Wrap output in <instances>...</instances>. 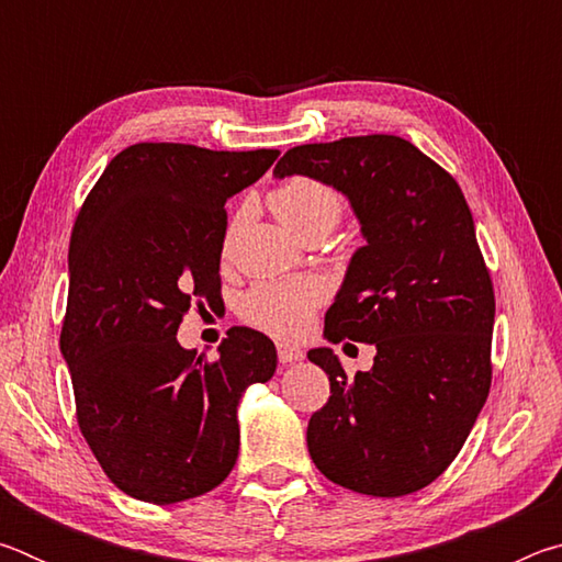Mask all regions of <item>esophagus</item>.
<instances>
[{
    "label": "esophagus",
    "instance_id": "1",
    "mask_svg": "<svg viewBox=\"0 0 562 562\" xmlns=\"http://www.w3.org/2000/svg\"><path fill=\"white\" fill-rule=\"evenodd\" d=\"M278 357H280L282 364H292V361H300L304 357V351L300 347L284 345V341H280V345H278Z\"/></svg>",
    "mask_w": 562,
    "mask_h": 562
}]
</instances>
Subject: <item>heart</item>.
I'll list each match as a JSON object with an SVG mask.
<instances>
[{
  "mask_svg": "<svg viewBox=\"0 0 562 562\" xmlns=\"http://www.w3.org/2000/svg\"><path fill=\"white\" fill-rule=\"evenodd\" d=\"M270 207L274 215L302 240L327 235L337 227L345 213L339 193L317 178L292 176L270 190ZM327 297V288L319 278L268 280L252 284L240 300V317L274 337H297L310 325L315 312Z\"/></svg>",
  "mask_w": 562,
  "mask_h": 562,
  "instance_id": "obj_1",
  "label": "heart"
}]
</instances>
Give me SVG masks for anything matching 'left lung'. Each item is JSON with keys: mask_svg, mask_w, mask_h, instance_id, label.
<instances>
[{"mask_svg": "<svg viewBox=\"0 0 562 562\" xmlns=\"http://www.w3.org/2000/svg\"><path fill=\"white\" fill-rule=\"evenodd\" d=\"M292 173L335 186L355 207L367 245L325 335L376 347L374 367L355 376L331 349L307 355L329 376L310 456L341 488L406 496L449 469L491 389L496 297L471 207L449 170L386 133L294 146L274 166L278 178Z\"/></svg>", "mask_w": 562, "mask_h": 562, "instance_id": "1", "label": "left lung"}]
</instances>
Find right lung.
Masks as SVG:
<instances>
[{
  "label": "right lung",
  "mask_w": 562,
  "mask_h": 562,
  "mask_svg": "<svg viewBox=\"0 0 562 562\" xmlns=\"http://www.w3.org/2000/svg\"><path fill=\"white\" fill-rule=\"evenodd\" d=\"M280 150L133 144L76 215L61 355L76 422L111 483L168 506L203 496L237 461V402L268 382L278 351L233 327L217 359L178 345L190 304L221 300L225 201Z\"/></svg>",
  "instance_id": "1"
}]
</instances>
